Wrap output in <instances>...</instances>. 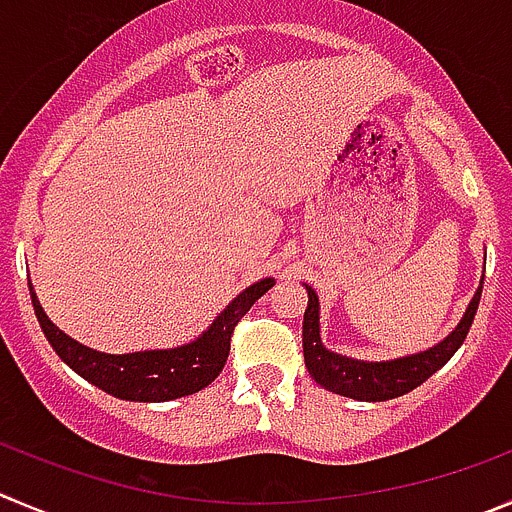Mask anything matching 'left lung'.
<instances>
[{"instance_id": "left-lung-1", "label": "left lung", "mask_w": 512, "mask_h": 512, "mask_svg": "<svg viewBox=\"0 0 512 512\" xmlns=\"http://www.w3.org/2000/svg\"><path fill=\"white\" fill-rule=\"evenodd\" d=\"M306 291H309V306L304 311V334L301 337H304V362L311 377L316 379V384L334 394H342V397L359 399V402H384V399L412 392L450 362V357L460 349L470 332L483 286L475 291L460 324L440 344L430 347L427 352L389 359V362H362V359L329 352L319 337V296L311 286H306Z\"/></svg>"}]
</instances>
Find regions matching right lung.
Instances as JSON below:
<instances>
[{
  "mask_svg": "<svg viewBox=\"0 0 512 512\" xmlns=\"http://www.w3.org/2000/svg\"><path fill=\"white\" fill-rule=\"evenodd\" d=\"M274 286V279H261L236 296L221 314L213 319L206 332L191 344L175 349H148L133 354H105L85 347L57 329L40 306V299L29 286L32 306L47 342L57 357L75 369L82 379L128 402H170L201 392L221 374L231 352L233 326L251 309L266 291Z\"/></svg>",
  "mask_w": 512,
  "mask_h": 512,
  "instance_id": "right-lung-1",
  "label": "right lung"
}]
</instances>
